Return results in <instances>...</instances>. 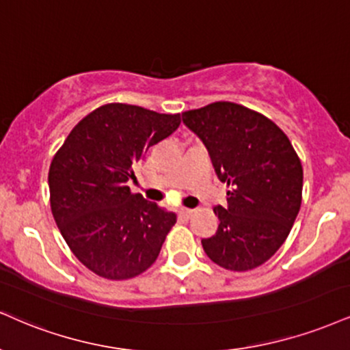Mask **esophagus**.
<instances>
[{"instance_id": "esophagus-1", "label": "esophagus", "mask_w": 350, "mask_h": 350, "mask_svg": "<svg viewBox=\"0 0 350 350\" xmlns=\"http://www.w3.org/2000/svg\"><path fill=\"white\" fill-rule=\"evenodd\" d=\"M193 213H196V210H193V208H183L179 212V215H180V218H183V220H189V218H192Z\"/></svg>"}]
</instances>
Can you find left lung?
Returning a JSON list of instances; mask_svg holds the SVG:
<instances>
[{"mask_svg":"<svg viewBox=\"0 0 350 350\" xmlns=\"http://www.w3.org/2000/svg\"><path fill=\"white\" fill-rule=\"evenodd\" d=\"M207 146L228 205L213 208L218 230L202 239L226 271L259 267L287 239L301 205L303 167L288 137L269 117L230 100L183 112Z\"/></svg>","mask_w":350,"mask_h":350,"instance_id":"1","label":"left lung"}]
</instances>
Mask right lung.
Returning <instances> with one entry per match:
<instances>
[{
	"label": "right lung",
	"mask_w": 350,
	"mask_h": 350,
	"mask_svg": "<svg viewBox=\"0 0 350 350\" xmlns=\"http://www.w3.org/2000/svg\"><path fill=\"white\" fill-rule=\"evenodd\" d=\"M180 113L104 104L83 117L50 163V207L79 262L107 280L151 267L174 213L132 193L127 180L150 146L174 132Z\"/></svg>",
	"instance_id": "1"
}]
</instances>
